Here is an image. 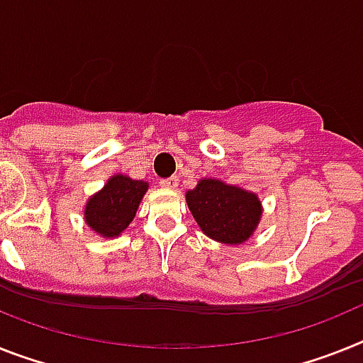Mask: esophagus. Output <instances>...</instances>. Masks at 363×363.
<instances>
[{"mask_svg": "<svg viewBox=\"0 0 363 363\" xmlns=\"http://www.w3.org/2000/svg\"><path fill=\"white\" fill-rule=\"evenodd\" d=\"M160 186L167 188V190H177V186H179V179H177V177L164 179V181H160Z\"/></svg>", "mask_w": 363, "mask_h": 363, "instance_id": "esophagus-1", "label": "esophagus"}]
</instances>
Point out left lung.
Segmentation results:
<instances>
[{"label":"left lung","mask_w":363,"mask_h":363,"mask_svg":"<svg viewBox=\"0 0 363 363\" xmlns=\"http://www.w3.org/2000/svg\"><path fill=\"white\" fill-rule=\"evenodd\" d=\"M186 203L201 230L225 245H242L252 238L264 212L255 191L219 179H201L186 191Z\"/></svg>","instance_id":"1"}]
</instances>
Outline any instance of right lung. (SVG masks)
<instances>
[{
  "label": "right lung",
  "mask_w": 363,
  "mask_h": 363,
  "mask_svg": "<svg viewBox=\"0 0 363 363\" xmlns=\"http://www.w3.org/2000/svg\"><path fill=\"white\" fill-rule=\"evenodd\" d=\"M149 190V182L116 173L105 186L88 197L83 210L84 223L99 238H118L135 219L136 210Z\"/></svg>",
  "instance_id": "obj_1"
}]
</instances>
